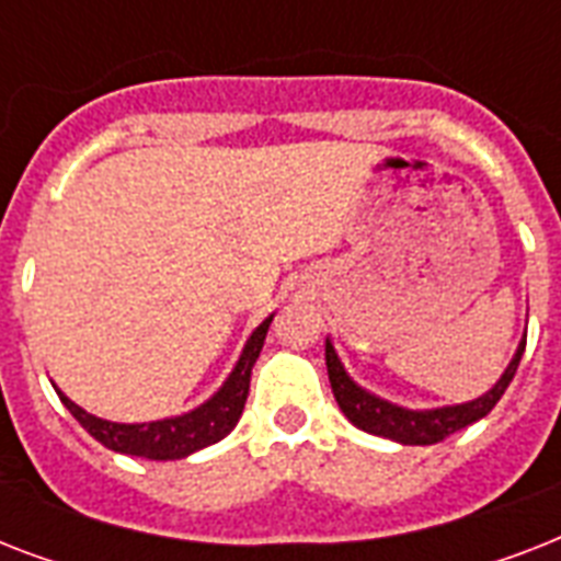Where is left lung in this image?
I'll use <instances>...</instances> for the list:
<instances>
[{
  "label": "left lung",
  "mask_w": 561,
  "mask_h": 561,
  "mask_svg": "<svg viewBox=\"0 0 561 561\" xmlns=\"http://www.w3.org/2000/svg\"><path fill=\"white\" fill-rule=\"evenodd\" d=\"M524 346L527 341L518 343L510 367L497 378L495 387L478 399L462 401V404H448V408H427V410H410L401 404L375 396V392L364 390L358 381H352V375L337 358L332 341H325V367H329V381H332V392L337 404H341L343 416L350 419L352 425L367 431V434L383 436L392 443L401 445H434L443 443L445 436L457 434L462 427L474 425L478 419H483L489 410L495 408L501 396L506 392L510 381H513L515 369L522 364Z\"/></svg>",
  "instance_id": "8db88e82"
}]
</instances>
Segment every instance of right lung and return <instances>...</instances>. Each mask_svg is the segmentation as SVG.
<instances>
[{
    "mask_svg": "<svg viewBox=\"0 0 561 561\" xmlns=\"http://www.w3.org/2000/svg\"><path fill=\"white\" fill-rule=\"evenodd\" d=\"M271 320L273 314L262 325H255V332L247 337L236 367L227 375V381L220 383L218 392H211L203 404H197L188 413H180V416L127 425V422H110V419L92 416L60 390H57V396L66 404V410L87 427V434L95 436L101 445H107L110 451L145 457V460H183L188 454L224 439L238 425V419L244 413L247 392H250L253 364L259 358V352H262Z\"/></svg>",
    "mask_w": 561,
    "mask_h": 561,
    "instance_id": "add662e5",
    "label": "right lung"
}]
</instances>
